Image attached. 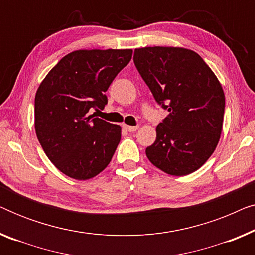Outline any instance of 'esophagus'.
<instances>
[{
	"label": "esophagus",
	"mask_w": 255,
	"mask_h": 255,
	"mask_svg": "<svg viewBox=\"0 0 255 255\" xmlns=\"http://www.w3.org/2000/svg\"><path fill=\"white\" fill-rule=\"evenodd\" d=\"M125 128H127L128 132H135L139 128V127H138V125H135V127H131V125H125Z\"/></svg>",
	"instance_id": "obj_1"
}]
</instances>
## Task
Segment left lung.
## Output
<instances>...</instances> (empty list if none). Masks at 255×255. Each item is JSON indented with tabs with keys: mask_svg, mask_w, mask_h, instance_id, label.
Returning <instances> with one entry per match:
<instances>
[{
	"mask_svg": "<svg viewBox=\"0 0 255 255\" xmlns=\"http://www.w3.org/2000/svg\"><path fill=\"white\" fill-rule=\"evenodd\" d=\"M133 61L156 102L168 110L146 155L169 175L194 173L210 158L221 138L225 109L221 82L188 48H135Z\"/></svg>",
	"mask_w": 255,
	"mask_h": 255,
	"instance_id": "obj_1",
	"label": "left lung"
}]
</instances>
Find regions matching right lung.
Segmentation results:
<instances>
[{
    "instance_id": "obj_1",
    "label": "right lung",
    "mask_w": 255,
    "mask_h": 255,
    "mask_svg": "<svg viewBox=\"0 0 255 255\" xmlns=\"http://www.w3.org/2000/svg\"><path fill=\"white\" fill-rule=\"evenodd\" d=\"M132 50H78L48 72L34 97V128L51 162L72 179L88 180L109 165L122 128L90 115L130 62Z\"/></svg>"
}]
</instances>
